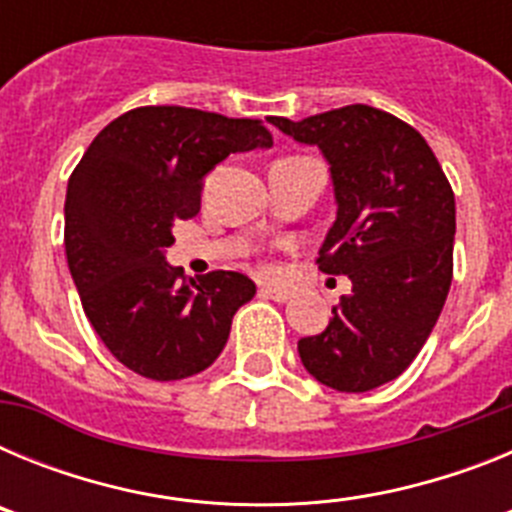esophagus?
Segmentation results:
<instances>
[{
    "label": "esophagus",
    "mask_w": 512,
    "mask_h": 512,
    "mask_svg": "<svg viewBox=\"0 0 512 512\" xmlns=\"http://www.w3.org/2000/svg\"><path fill=\"white\" fill-rule=\"evenodd\" d=\"M261 297H269V300H277V302H289L295 297V292L287 287H271V284H261Z\"/></svg>",
    "instance_id": "1"
}]
</instances>
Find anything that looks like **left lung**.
Segmentation results:
<instances>
[{
    "label": "left lung",
    "mask_w": 512,
    "mask_h": 512,
    "mask_svg": "<svg viewBox=\"0 0 512 512\" xmlns=\"http://www.w3.org/2000/svg\"><path fill=\"white\" fill-rule=\"evenodd\" d=\"M269 120L328 158L338 212L318 269L354 284L297 351L325 387L369 392L413 364L441 315L454 277V189L423 135L369 104Z\"/></svg>",
    "instance_id": "left-lung-1"
}]
</instances>
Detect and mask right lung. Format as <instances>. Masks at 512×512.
Returning a JSON list of instances; mask_svg holds the SVG:
<instances>
[{"label":"right lung","instance_id":"1","mask_svg":"<svg viewBox=\"0 0 512 512\" xmlns=\"http://www.w3.org/2000/svg\"><path fill=\"white\" fill-rule=\"evenodd\" d=\"M269 146L261 120L164 104L112 120L76 164L63 207L66 261L89 323L130 372L192 377L228 343L256 284L238 271L184 277L164 251L174 223L200 210L207 171Z\"/></svg>","mask_w":512,"mask_h":512}]
</instances>
